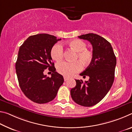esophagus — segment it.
<instances>
[{
  "instance_id": "34e87169",
  "label": "esophagus",
  "mask_w": 132,
  "mask_h": 132,
  "mask_svg": "<svg viewBox=\"0 0 132 132\" xmlns=\"http://www.w3.org/2000/svg\"><path fill=\"white\" fill-rule=\"evenodd\" d=\"M69 79V78L68 77H65V76H64V81H67V80H68Z\"/></svg>"
}]
</instances>
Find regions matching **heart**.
<instances>
[{"mask_svg": "<svg viewBox=\"0 0 132 132\" xmlns=\"http://www.w3.org/2000/svg\"><path fill=\"white\" fill-rule=\"evenodd\" d=\"M69 48L76 52L74 60L79 61L83 67L87 66L93 59V52L86 48L87 44L79 39H75L67 43ZM51 56L55 61H61L63 57V50L61 45L55 44L51 50ZM78 61L73 62H62L56 64V70L60 74L70 77L81 70V64Z\"/></svg>", "mask_w": 132, "mask_h": 132, "instance_id": "obj_1", "label": "heart"}]
</instances>
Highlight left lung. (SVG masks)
Masks as SVG:
<instances>
[{
  "label": "left lung",
  "mask_w": 132,
  "mask_h": 132,
  "mask_svg": "<svg viewBox=\"0 0 132 132\" xmlns=\"http://www.w3.org/2000/svg\"><path fill=\"white\" fill-rule=\"evenodd\" d=\"M87 40L93 46V59L86 70L80 73L90 79L83 82L76 80L75 87L71 89L73 101L80 105L92 106L103 99L114 81L117 59L111 44L103 37L93 33L78 37Z\"/></svg>",
  "instance_id": "obj_1"
}]
</instances>
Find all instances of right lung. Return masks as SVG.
I'll return each instance as SVG.
<instances>
[{
    "instance_id": "add662e5",
    "label": "right lung",
    "mask_w": 132,
    "mask_h": 132,
    "mask_svg": "<svg viewBox=\"0 0 132 132\" xmlns=\"http://www.w3.org/2000/svg\"><path fill=\"white\" fill-rule=\"evenodd\" d=\"M61 39L47 34L31 35L19 48L15 63L18 81L24 95L35 103L52 101L63 83L50 54L52 46ZM46 68L53 72L51 78L43 74Z\"/></svg>"
}]
</instances>
